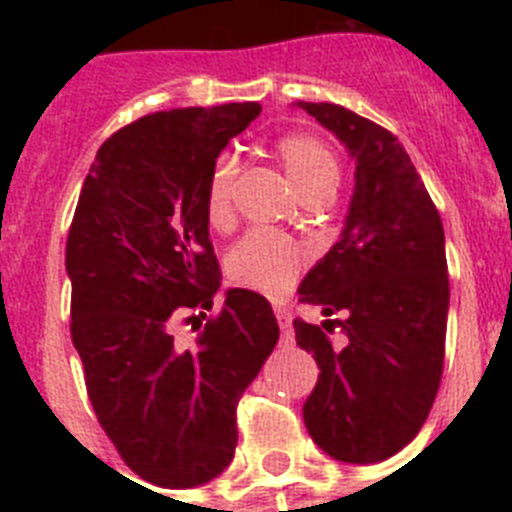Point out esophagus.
Instances as JSON below:
<instances>
[{"label": "esophagus", "mask_w": 512, "mask_h": 512, "mask_svg": "<svg viewBox=\"0 0 512 512\" xmlns=\"http://www.w3.org/2000/svg\"><path fill=\"white\" fill-rule=\"evenodd\" d=\"M274 315H277V323H279V328H282L284 336H289V328H292V315H289L287 307H277V310H274Z\"/></svg>", "instance_id": "obj_1"}]
</instances>
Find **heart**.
Wrapping results in <instances>:
<instances>
[{"label": "heart", "mask_w": 512, "mask_h": 512, "mask_svg": "<svg viewBox=\"0 0 512 512\" xmlns=\"http://www.w3.org/2000/svg\"><path fill=\"white\" fill-rule=\"evenodd\" d=\"M277 158L289 184L307 197H333L341 182V161L325 140L310 133H289L277 143ZM233 158L223 156L215 164L207 184L205 212L212 228H228L233 215ZM302 269V251L292 241L274 233H248L228 253V274L235 284L282 297L295 287Z\"/></svg>", "instance_id": "obj_1"}]
</instances>
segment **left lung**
Here are the masks:
<instances>
[{"mask_svg": "<svg viewBox=\"0 0 512 512\" xmlns=\"http://www.w3.org/2000/svg\"><path fill=\"white\" fill-rule=\"evenodd\" d=\"M354 158V194L341 238L302 279L320 325L295 320L318 384L302 418L312 441L346 464H377L405 449L436 400L449 315L446 243L436 205L400 140L341 104L297 102ZM341 311L343 321H330ZM341 324L347 343L324 330Z\"/></svg>", "mask_w": 512, "mask_h": 512, "instance_id": "8db88e82", "label": "left lung"}]
</instances>
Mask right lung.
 I'll use <instances>...</instances> for the list:
<instances>
[{
    "mask_svg": "<svg viewBox=\"0 0 512 512\" xmlns=\"http://www.w3.org/2000/svg\"><path fill=\"white\" fill-rule=\"evenodd\" d=\"M259 112L256 102L187 107L117 130L66 241L71 338L92 408L125 464L164 490L205 485L233 461L238 400L279 341L274 310L251 289H228L189 348L171 333L187 312L200 320L215 307L207 184Z\"/></svg>",
    "mask_w": 512,
    "mask_h": 512,
    "instance_id": "obj_1",
    "label": "right lung"
}]
</instances>
